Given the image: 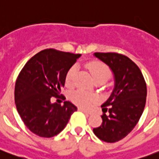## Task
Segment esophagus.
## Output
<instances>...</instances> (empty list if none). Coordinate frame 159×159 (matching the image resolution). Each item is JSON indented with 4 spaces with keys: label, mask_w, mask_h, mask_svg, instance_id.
Masks as SVG:
<instances>
[{
    "label": "esophagus",
    "mask_w": 159,
    "mask_h": 159,
    "mask_svg": "<svg viewBox=\"0 0 159 159\" xmlns=\"http://www.w3.org/2000/svg\"><path fill=\"white\" fill-rule=\"evenodd\" d=\"M79 111H82V112H84V113H86V114H88V115H91V112H90V111H87V110H84V109H82V108H79Z\"/></svg>",
    "instance_id": "1"
}]
</instances>
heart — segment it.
Here are the masks:
<instances>
[{
    "mask_svg": "<svg viewBox=\"0 0 159 159\" xmlns=\"http://www.w3.org/2000/svg\"><path fill=\"white\" fill-rule=\"evenodd\" d=\"M87 67L91 72L94 81L97 79H103L104 81H106L111 77V71L109 69V67L102 62H91L87 63ZM76 72H77V67L72 66L67 72L66 77H65V82L67 86H70L72 83ZM71 99L72 102L77 106L87 108L97 101V97H95L94 95L89 94L84 91L80 90L72 93L71 96Z\"/></svg>",
    "mask_w": 159,
    "mask_h": 159,
    "instance_id": "1",
    "label": "heart"
}]
</instances>
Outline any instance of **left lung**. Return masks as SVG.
<instances>
[{"mask_svg": "<svg viewBox=\"0 0 159 159\" xmlns=\"http://www.w3.org/2000/svg\"><path fill=\"white\" fill-rule=\"evenodd\" d=\"M93 55L111 68L115 81L111 96L102 106V124L93 132L101 140L115 143L128 135L139 120L145 106L147 87L140 69L128 57L116 53Z\"/></svg>", "mask_w": 159, "mask_h": 159, "instance_id": "8db88e82", "label": "left lung"}]
</instances>
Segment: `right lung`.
Returning <instances> with one entry per match:
<instances>
[{
    "mask_svg": "<svg viewBox=\"0 0 159 159\" xmlns=\"http://www.w3.org/2000/svg\"><path fill=\"white\" fill-rule=\"evenodd\" d=\"M81 54L45 49L32 57L21 70L15 87L19 115L31 132L43 138L57 135L77 110L72 102L52 103L60 97L65 77Z\"/></svg>",
    "mask_w": 159,
    "mask_h": 159,
    "instance_id": "add662e5",
    "label": "right lung"
}]
</instances>
